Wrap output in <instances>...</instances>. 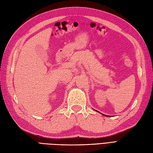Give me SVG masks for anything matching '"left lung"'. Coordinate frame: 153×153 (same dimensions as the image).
Wrapping results in <instances>:
<instances>
[{"label":"left lung","instance_id":"obj_1","mask_svg":"<svg viewBox=\"0 0 153 153\" xmlns=\"http://www.w3.org/2000/svg\"><path fill=\"white\" fill-rule=\"evenodd\" d=\"M105 116H106V115H105Z\"/></svg>","mask_w":153,"mask_h":153}]
</instances>
